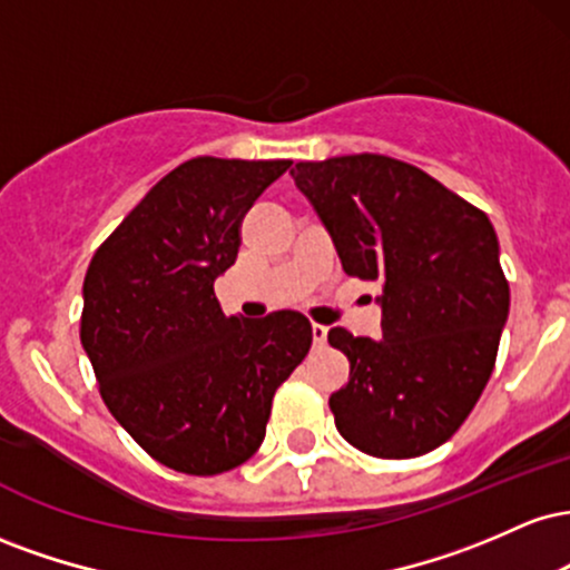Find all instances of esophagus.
Returning a JSON list of instances; mask_svg holds the SVG:
<instances>
[{
    "label": "esophagus",
    "instance_id": "esophagus-1",
    "mask_svg": "<svg viewBox=\"0 0 570 570\" xmlns=\"http://www.w3.org/2000/svg\"><path fill=\"white\" fill-rule=\"evenodd\" d=\"M311 330H313V343L316 345H324L326 343V326L324 324H311Z\"/></svg>",
    "mask_w": 570,
    "mask_h": 570
}]
</instances>
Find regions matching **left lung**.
<instances>
[{
    "instance_id": "left-lung-1",
    "label": "left lung",
    "mask_w": 570,
    "mask_h": 570,
    "mask_svg": "<svg viewBox=\"0 0 570 570\" xmlns=\"http://www.w3.org/2000/svg\"><path fill=\"white\" fill-rule=\"evenodd\" d=\"M292 179L348 276L381 281V337L330 330L351 375L330 396L335 426L375 458L440 448L490 381L509 284L480 208L410 163L345 155L297 163Z\"/></svg>"
}]
</instances>
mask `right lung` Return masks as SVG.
Wrapping results in <instances>:
<instances>
[{
	"instance_id": "add662e5",
	"label": "right lung",
	"mask_w": 570,
	"mask_h": 570,
	"mask_svg": "<svg viewBox=\"0 0 570 570\" xmlns=\"http://www.w3.org/2000/svg\"><path fill=\"white\" fill-rule=\"evenodd\" d=\"M289 166L181 163L85 273L80 340L104 404L174 472L222 474L257 453L273 394L311 348L303 313L225 316L214 294L238 257L240 219Z\"/></svg>"
}]
</instances>
